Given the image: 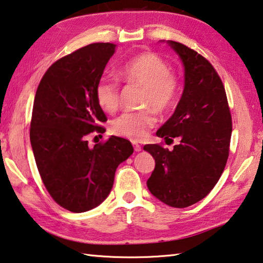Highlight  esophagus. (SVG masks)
<instances>
[{
  "mask_svg": "<svg viewBox=\"0 0 263 263\" xmlns=\"http://www.w3.org/2000/svg\"><path fill=\"white\" fill-rule=\"evenodd\" d=\"M133 145H134L135 152H141V150H142V147H141V145H140L139 143H136V142H133Z\"/></svg>",
  "mask_w": 263,
  "mask_h": 263,
  "instance_id": "1",
  "label": "esophagus"
}]
</instances>
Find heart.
<instances>
[{"label": "heart", "instance_id": "heart-1", "mask_svg": "<svg viewBox=\"0 0 263 263\" xmlns=\"http://www.w3.org/2000/svg\"><path fill=\"white\" fill-rule=\"evenodd\" d=\"M120 74L129 84L143 88L142 106L152 107L158 113L171 109L178 97V84L170 67L153 52L135 55L123 64ZM98 105L107 113H114L120 105L119 83L110 76L99 79L96 87ZM156 119L148 108L135 113H123L110 124L115 135L133 141H141L155 126Z\"/></svg>", "mask_w": 263, "mask_h": 263}]
</instances>
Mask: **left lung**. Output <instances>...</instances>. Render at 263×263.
Here are the masks:
<instances>
[{
	"mask_svg": "<svg viewBox=\"0 0 263 263\" xmlns=\"http://www.w3.org/2000/svg\"><path fill=\"white\" fill-rule=\"evenodd\" d=\"M166 43L183 63L184 91L156 135L180 142L171 152L144 145L155 158L147 186L162 203L183 209L208 196L220 178L230 154L232 118L222 81L209 60L178 42Z\"/></svg>",
	"mask_w": 263,
	"mask_h": 263,
	"instance_id": "8db88e82",
	"label": "left lung"
}]
</instances>
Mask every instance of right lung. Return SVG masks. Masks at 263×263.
I'll use <instances>...</instances> for the list:
<instances>
[{"label":"right lung","mask_w":263,"mask_h":263,"mask_svg":"<svg viewBox=\"0 0 263 263\" xmlns=\"http://www.w3.org/2000/svg\"><path fill=\"white\" fill-rule=\"evenodd\" d=\"M115 44L94 43L60 58L43 76L34 96L30 142L43 183L55 203L71 212L89 211L108 197L116 167L134 152L130 142L110 136L88 145L87 136L105 133L107 118L96 87Z\"/></svg>","instance_id":"add662e5"}]
</instances>
